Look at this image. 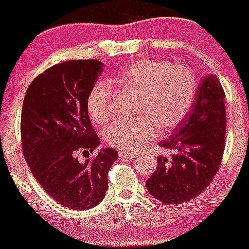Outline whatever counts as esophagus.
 I'll list each match as a JSON object with an SVG mask.
<instances>
[{"label":"esophagus","instance_id":"obj_1","mask_svg":"<svg viewBox=\"0 0 249 249\" xmlns=\"http://www.w3.org/2000/svg\"><path fill=\"white\" fill-rule=\"evenodd\" d=\"M119 156L121 158H125V160H134V158L137 157V155H135V153L127 152V151H121V152L119 153Z\"/></svg>","mask_w":249,"mask_h":249}]
</instances>
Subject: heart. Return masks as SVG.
I'll return each mask as SVG.
<instances>
[{"label":"heart","instance_id":"b5f03b06","mask_svg":"<svg viewBox=\"0 0 249 249\" xmlns=\"http://www.w3.org/2000/svg\"><path fill=\"white\" fill-rule=\"evenodd\" d=\"M111 83L138 94L134 120H120L106 132L107 142L124 151H138L162 132L181 124L193 104L196 80L193 71L160 60H138L122 68ZM86 109L94 124L112 116V93L107 81H97L86 98Z\"/></svg>","mask_w":249,"mask_h":249}]
</instances>
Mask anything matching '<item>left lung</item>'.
<instances>
[{"label":"left lung","mask_w":249,"mask_h":249,"mask_svg":"<svg viewBox=\"0 0 249 249\" xmlns=\"http://www.w3.org/2000/svg\"><path fill=\"white\" fill-rule=\"evenodd\" d=\"M224 91L213 74L202 76L191 110L169 139L160 146L174 151L158 157V166L146 181L148 193L164 204L196 198L218 171L224 151Z\"/></svg>","instance_id":"1"}]
</instances>
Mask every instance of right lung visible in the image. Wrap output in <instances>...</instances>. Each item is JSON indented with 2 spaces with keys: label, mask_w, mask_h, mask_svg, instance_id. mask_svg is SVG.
<instances>
[{
  "label": "right lung",
  "mask_w": 249,
  "mask_h": 249,
  "mask_svg": "<svg viewBox=\"0 0 249 249\" xmlns=\"http://www.w3.org/2000/svg\"><path fill=\"white\" fill-rule=\"evenodd\" d=\"M96 60H71L53 66L31 83L21 111L25 160L45 192L67 209L87 210L106 196L107 173L119 158L111 147L80 162V152L101 145L86 98L103 71Z\"/></svg>",
  "instance_id": "1"
}]
</instances>
